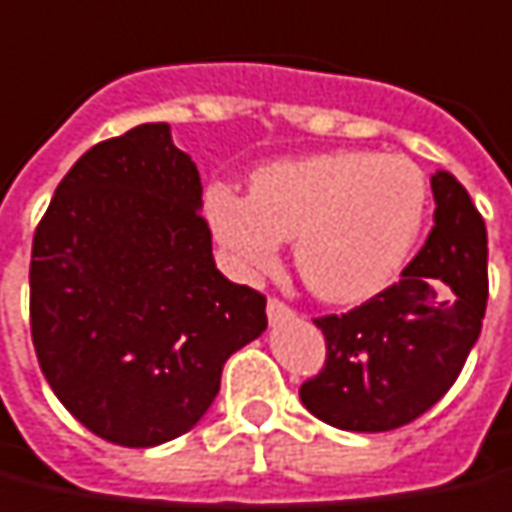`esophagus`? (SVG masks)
<instances>
[{"mask_svg":"<svg viewBox=\"0 0 512 512\" xmlns=\"http://www.w3.org/2000/svg\"><path fill=\"white\" fill-rule=\"evenodd\" d=\"M266 313H268V321H271V324H280V321H285V318L293 316L291 307L285 305V302H280V299H268Z\"/></svg>","mask_w":512,"mask_h":512,"instance_id":"1","label":"esophagus"}]
</instances>
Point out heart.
I'll return each instance as SVG.
<instances>
[{"instance_id": "heart-1", "label": "heart", "mask_w": 512, "mask_h": 512, "mask_svg": "<svg viewBox=\"0 0 512 512\" xmlns=\"http://www.w3.org/2000/svg\"><path fill=\"white\" fill-rule=\"evenodd\" d=\"M427 182L402 155L332 149L255 171L249 199L224 185L207 194L219 244L244 271H268L282 241L307 288L335 305L388 288L416 246Z\"/></svg>"}]
</instances>
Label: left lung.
I'll return each instance as SVG.
<instances>
[{
	"instance_id": "obj_1",
	"label": "left lung",
	"mask_w": 512,
	"mask_h": 512,
	"mask_svg": "<svg viewBox=\"0 0 512 512\" xmlns=\"http://www.w3.org/2000/svg\"><path fill=\"white\" fill-rule=\"evenodd\" d=\"M435 227L402 280L349 313L313 318L327 360L302 405L349 432L416 421L455 385L488 305V232L449 171L432 174Z\"/></svg>"
}]
</instances>
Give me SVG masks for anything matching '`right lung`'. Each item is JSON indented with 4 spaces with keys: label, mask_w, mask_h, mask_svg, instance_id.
Segmentation results:
<instances>
[{
    "label": "right lung",
    "mask_w": 512,
    "mask_h": 512,
    "mask_svg": "<svg viewBox=\"0 0 512 512\" xmlns=\"http://www.w3.org/2000/svg\"><path fill=\"white\" fill-rule=\"evenodd\" d=\"M199 207V171L160 121L91 146L35 230V355L71 416L110 443L180 438L227 357L266 330V296L216 268Z\"/></svg>",
    "instance_id": "add662e5"
}]
</instances>
